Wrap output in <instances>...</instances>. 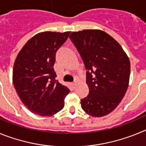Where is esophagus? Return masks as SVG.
Segmentation results:
<instances>
[{
    "instance_id": "1",
    "label": "esophagus",
    "mask_w": 146,
    "mask_h": 146,
    "mask_svg": "<svg viewBox=\"0 0 146 146\" xmlns=\"http://www.w3.org/2000/svg\"><path fill=\"white\" fill-rule=\"evenodd\" d=\"M72 86H73V87H74V88H75V86H76V85H77V82H72Z\"/></svg>"
}]
</instances>
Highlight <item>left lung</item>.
<instances>
[{
    "mask_svg": "<svg viewBox=\"0 0 146 146\" xmlns=\"http://www.w3.org/2000/svg\"><path fill=\"white\" fill-rule=\"evenodd\" d=\"M69 38L86 66L89 94L81 99L82 110L102 117L118 107L128 88L130 61L121 45L101 30L72 32Z\"/></svg>",
    "mask_w": 146,
    "mask_h": 146,
    "instance_id": "8db88e82",
    "label": "left lung"
}]
</instances>
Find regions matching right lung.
<instances>
[{
    "label": "right lung",
    "mask_w": 146,
    "mask_h": 146,
    "mask_svg": "<svg viewBox=\"0 0 146 146\" xmlns=\"http://www.w3.org/2000/svg\"><path fill=\"white\" fill-rule=\"evenodd\" d=\"M70 32H42L26 42L15 60L13 84L22 102L30 111L52 116L64 107L69 90L55 80L53 66L57 50Z\"/></svg>",
    "instance_id": "1"
}]
</instances>
